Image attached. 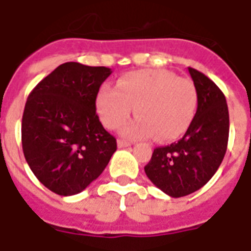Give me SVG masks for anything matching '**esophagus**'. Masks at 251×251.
Returning <instances> with one entry per match:
<instances>
[{"mask_svg": "<svg viewBox=\"0 0 251 251\" xmlns=\"http://www.w3.org/2000/svg\"><path fill=\"white\" fill-rule=\"evenodd\" d=\"M130 145H131V143H130V142L122 141V139H118V141H117L118 149H125V147H129Z\"/></svg>", "mask_w": 251, "mask_h": 251, "instance_id": "1", "label": "esophagus"}]
</instances>
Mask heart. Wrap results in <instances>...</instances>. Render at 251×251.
<instances>
[{
    "instance_id": "b5f03b06",
    "label": "heart",
    "mask_w": 251,
    "mask_h": 251,
    "mask_svg": "<svg viewBox=\"0 0 251 251\" xmlns=\"http://www.w3.org/2000/svg\"><path fill=\"white\" fill-rule=\"evenodd\" d=\"M102 125L118 129L131 113L139 114L124 126V135L173 141L190 126L197 109V91L189 79L168 70H137L121 76L117 88L102 86L96 98Z\"/></svg>"
}]
</instances>
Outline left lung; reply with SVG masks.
Here are the masks:
<instances>
[{
    "label": "left lung",
    "instance_id": "left-lung-1",
    "mask_svg": "<svg viewBox=\"0 0 251 251\" xmlns=\"http://www.w3.org/2000/svg\"><path fill=\"white\" fill-rule=\"evenodd\" d=\"M198 108L186 133L177 143L153 150L145 172L151 182L173 198L204 186L226 152L229 113L222 90L203 73L189 68Z\"/></svg>",
    "mask_w": 251,
    "mask_h": 251
}]
</instances>
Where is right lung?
<instances>
[{
  "instance_id": "1",
  "label": "right lung",
  "mask_w": 251,
  "mask_h": 251,
  "mask_svg": "<svg viewBox=\"0 0 251 251\" xmlns=\"http://www.w3.org/2000/svg\"><path fill=\"white\" fill-rule=\"evenodd\" d=\"M109 68L66 62L31 91L22 118V147L36 178L62 197L101 175L117 142L99 120L96 96Z\"/></svg>"
}]
</instances>
